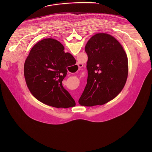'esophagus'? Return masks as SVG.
Masks as SVG:
<instances>
[{
	"mask_svg": "<svg viewBox=\"0 0 152 152\" xmlns=\"http://www.w3.org/2000/svg\"><path fill=\"white\" fill-rule=\"evenodd\" d=\"M77 66H78V67H79V68H81V67L83 66V65H82V64H80V63H79V64H77ZM76 101H77V100H76Z\"/></svg>",
	"mask_w": 152,
	"mask_h": 152,
	"instance_id": "34e87169",
	"label": "esophagus"
}]
</instances>
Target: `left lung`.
<instances>
[{
    "instance_id": "1",
    "label": "left lung",
    "mask_w": 152,
    "mask_h": 152,
    "mask_svg": "<svg viewBox=\"0 0 152 152\" xmlns=\"http://www.w3.org/2000/svg\"><path fill=\"white\" fill-rule=\"evenodd\" d=\"M85 50L88 78L79 103L85 106L104 104L124 88L128 75L127 55L117 39L105 33L91 37Z\"/></svg>"
}]
</instances>
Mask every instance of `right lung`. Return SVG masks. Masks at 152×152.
Listing matches in <instances>:
<instances>
[{
  "label": "right lung",
  "mask_w": 152,
  "mask_h": 152,
  "mask_svg": "<svg viewBox=\"0 0 152 152\" xmlns=\"http://www.w3.org/2000/svg\"><path fill=\"white\" fill-rule=\"evenodd\" d=\"M64 50L56 39H42L31 49L24 65L25 78L31 93L39 102L57 108L76 105L62 85L67 67L76 59Z\"/></svg>",
  "instance_id": "obj_1"
}]
</instances>
